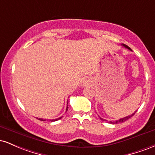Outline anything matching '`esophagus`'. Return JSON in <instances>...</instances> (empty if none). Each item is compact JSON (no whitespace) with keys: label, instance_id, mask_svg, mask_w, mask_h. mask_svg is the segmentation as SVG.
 I'll list each match as a JSON object with an SVG mask.
<instances>
[{"label":"esophagus","instance_id":"1","mask_svg":"<svg viewBox=\"0 0 155 155\" xmlns=\"http://www.w3.org/2000/svg\"><path fill=\"white\" fill-rule=\"evenodd\" d=\"M87 84V81H86V82H84V84Z\"/></svg>","mask_w":155,"mask_h":155}]
</instances>
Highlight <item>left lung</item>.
<instances>
[{
    "mask_svg": "<svg viewBox=\"0 0 155 155\" xmlns=\"http://www.w3.org/2000/svg\"><path fill=\"white\" fill-rule=\"evenodd\" d=\"M122 46H123L124 47H125V48H127V49H130V50H131V49L128 46H127V45H125V44H122ZM132 51V50H131ZM137 111H136L134 112V113L133 114H132L131 115H129V116H127V117H123V118H121V119H120V120H116V121H110L109 122V123H111V124H119V123H122V122H125L126 120H128V119H130V117H132L133 115L135 114H136V112ZM100 119L101 120H103V121H106V120H104V119H102L101 118V117H100Z\"/></svg>",
    "mask_w": 155,
    "mask_h": 155,
    "instance_id": "obj_1",
    "label": "left lung"
}]
</instances>
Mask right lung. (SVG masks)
<instances>
[{"label":"right lung","mask_w":155,"mask_h":155,"mask_svg":"<svg viewBox=\"0 0 155 155\" xmlns=\"http://www.w3.org/2000/svg\"><path fill=\"white\" fill-rule=\"evenodd\" d=\"M68 103H67V107H66V111H68ZM62 118V117H59V118H58V119H55V120H50L51 122H54V121H57V120H60V119H61ZM38 119V118H37ZM38 120H41V121H46V120H43V119H41V118H38Z\"/></svg>","instance_id":"1"}]
</instances>
